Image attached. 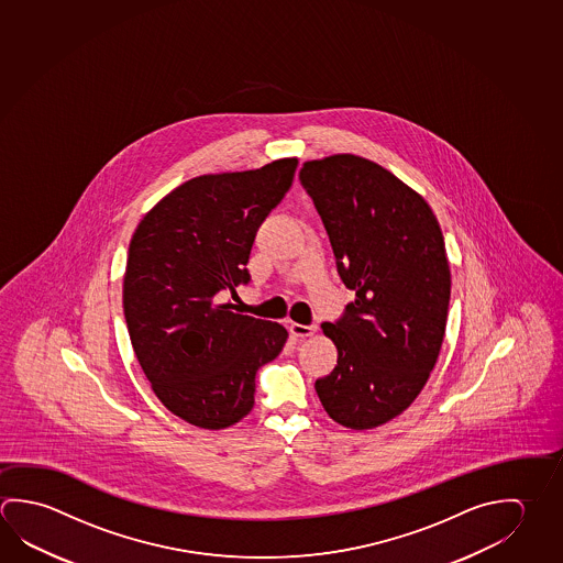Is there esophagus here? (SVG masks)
<instances>
[{"instance_id":"obj_1","label":"esophagus","mask_w":563,"mask_h":563,"mask_svg":"<svg viewBox=\"0 0 563 563\" xmlns=\"http://www.w3.org/2000/svg\"><path fill=\"white\" fill-rule=\"evenodd\" d=\"M316 330H318V325H305V324H296L292 322L290 324V334L296 335V338H308V335H314Z\"/></svg>"}]
</instances>
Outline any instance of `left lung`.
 Returning a JSON list of instances; mask_svg holds the SVG:
<instances>
[{
  "instance_id": "1",
  "label": "left lung",
  "mask_w": 563,
  "mask_h": 563,
  "mask_svg": "<svg viewBox=\"0 0 563 563\" xmlns=\"http://www.w3.org/2000/svg\"><path fill=\"white\" fill-rule=\"evenodd\" d=\"M298 178L355 290L344 316L322 324L338 365L316 394L335 423L374 429L413 404L441 352L451 298L443 233L429 203L372 159H310Z\"/></svg>"
}]
</instances>
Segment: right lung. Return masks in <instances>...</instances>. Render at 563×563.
Returning <instances> with one entry per match:
<instances>
[{
    "mask_svg": "<svg viewBox=\"0 0 563 563\" xmlns=\"http://www.w3.org/2000/svg\"><path fill=\"white\" fill-rule=\"evenodd\" d=\"M298 159L198 176L172 189L130 239L122 305L154 394L199 429L241 421L255 375L285 347V325L223 302L249 283L261 223L292 186Z\"/></svg>",
    "mask_w": 563,
    "mask_h": 563,
    "instance_id": "add662e5",
    "label": "right lung"
}]
</instances>
